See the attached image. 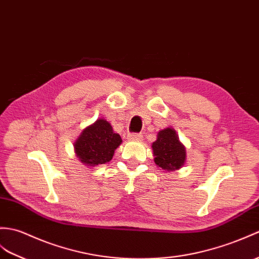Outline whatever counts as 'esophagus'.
I'll use <instances>...</instances> for the list:
<instances>
[{
	"mask_svg": "<svg viewBox=\"0 0 259 259\" xmlns=\"http://www.w3.org/2000/svg\"><path fill=\"white\" fill-rule=\"evenodd\" d=\"M127 138L129 141H141L142 140V136L140 134H129Z\"/></svg>",
	"mask_w": 259,
	"mask_h": 259,
	"instance_id": "34e87169",
	"label": "esophagus"
}]
</instances>
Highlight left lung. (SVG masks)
Returning a JSON list of instances; mask_svg holds the SVG:
<instances>
[{
    "label": "left lung",
    "instance_id": "8db88e82",
    "mask_svg": "<svg viewBox=\"0 0 259 259\" xmlns=\"http://www.w3.org/2000/svg\"><path fill=\"white\" fill-rule=\"evenodd\" d=\"M152 150L155 164L162 170L167 172L179 170L185 163V147L172 128L159 131L157 140L152 143Z\"/></svg>",
    "mask_w": 259,
    "mask_h": 259
}]
</instances>
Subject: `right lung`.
I'll return each mask as SVG.
<instances>
[{
    "mask_svg": "<svg viewBox=\"0 0 259 259\" xmlns=\"http://www.w3.org/2000/svg\"><path fill=\"white\" fill-rule=\"evenodd\" d=\"M121 142V137L113 132L110 123L100 118L82 130L74 148L83 164L96 166L109 162Z\"/></svg>",
    "mask_w": 259,
    "mask_h": 259,
    "instance_id": "1",
    "label": "right lung"
}]
</instances>
